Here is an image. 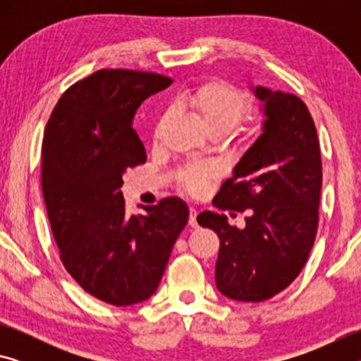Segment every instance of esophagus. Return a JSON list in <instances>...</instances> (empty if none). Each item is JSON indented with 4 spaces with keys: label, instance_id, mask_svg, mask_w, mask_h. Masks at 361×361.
<instances>
[{
    "label": "esophagus",
    "instance_id": "obj_1",
    "mask_svg": "<svg viewBox=\"0 0 361 361\" xmlns=\"http://www.w3.org/2000/svg\"><path fill=\"white\" fill-rule=\"evenodd\" d=\"M197 210L195 209H189V226H191V228H197Z\"/></svg>",
    "mask_w": 361,
    "mask_h": 361
}]
</instances>
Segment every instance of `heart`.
<instances>
[{
  "label": "heart",
  "mask_w": 361,
  "mask_h": 361,
  "mask_svg": "<svg viewBox=\"0 0 361 361\" xmlns=\"http://www.w3.org/2000/svg\"><path fill=\"white\" fill-rule=\"evenodd\" d=\"M178 103L191 111L202 124L207 133H226L234 129L245 111V99L239 90L223 81H210L178 99ZM169 116L164 113L154 126V137L162 132ZM189 191L197 192L205 185V173L192 172L185 175Z\"/></svg>",
  "instance_id": "obj_1"
}]
</instances>
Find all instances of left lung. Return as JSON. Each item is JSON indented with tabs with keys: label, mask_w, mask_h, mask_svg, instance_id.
I'll return each mask as SVG.
<instances>
[{
	"label": "left lung",
	"mask_w": 361,
	"mask_h": 361,
	"mask_svg": "<svg viewBox=\"0 0 361 361\" xmlns=\"http://www.w3.org/2000/svg\"><path fill=\"white\" fill-rule=\"evenodd\" d=\"M264 116L248 146L213 199L219 209L248 210L245 228L202 212L197 223L219 237L216 288L226 298L261 302L285 290L314 247L322 192L317 129L299 97L250 85Z\"/></svg>",
	"instance_id": "left-lung-1"
}]
</instances>
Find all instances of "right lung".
Returning <instances> with one entry per match:
<instances>
[{"instance_id": "1", "label": "right lung", "mask_w": 361, "mask_h": 361, "mask_svg": "<svg viewBox=\"0 0 361 361\" xmlns=\"http://www.w3.org/2000/svg\"><path fill=\"white\" fill-rule=\"evenodd\" d=\"M172 79L130 70H100L73 84L49 118L41 183L49 223L70 276L113 305L154 295L189 219L180 197L126 213L127 169L146 162L132 121L138 106Z\"/></svg>"}]
</instances>
